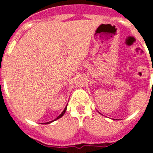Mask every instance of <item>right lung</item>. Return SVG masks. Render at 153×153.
<instances>
[{
    "label": "right lung",
    "instance_id": "1",
    "mask_svg": "<svg viewBox=\"0 0 153 153\" xmlns=\"http://www.w3.org/2000/svg\"><path fill=\"white\" fill-rule=\"evenodd\" d=\"M66 110H67V106H66V107H65V109H63V111L61 113V114L60 115V116H59V117H57V118L56 119H55L54 120H53V121H51V122H47V123H44V124H49V123H52V122H53V121H55V120H58V119H60V117H62L63 116V115H64V113H65V112H66Z\"/></svg>",
    "mask_w": 153,
    "mask_h": 153
}]
</instances>
